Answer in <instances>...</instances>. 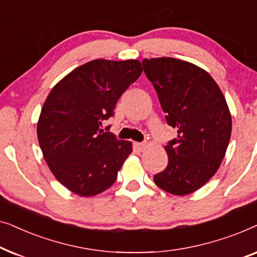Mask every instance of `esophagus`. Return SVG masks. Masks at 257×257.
I'll return each instance as SVG.
<instances>
[{
    "label": "esophagus",
    "instance_id": "34e87169",
    "mask_svg": "<svg viewBox=\"0 0 257 257\" xmlns=\"http://www.w3.org/2000/svg\"><path fill=\"white\" fill-rule=\"evenodd\" d=\"M135 146L138 149L139 151H144L146 149V144L145 143H135Z\"/></svg>",
    "mask_w": 257,
    "mask_h": 257
}]
</instances>
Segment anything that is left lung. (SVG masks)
<instances>
[{
	"mask_svg": "<svg viewBox=\"0 0 257 257\" xmlns=\"http://www.w3.org/2000/svg\"><path fill=\"white\" fill-rule=\"evenodd\" d=\"M143 66L167 124L178 130L177 138L165 146L167 167L153 180L171 194H191L216 173L226 154L231 133L226 98L212 76L192 63L144 58Z\"/></svg>",
	"mask_w": 257,
	"mask_h": 257,
	"instance_id": "1",
	"label": "left lung"
}]
</instances>
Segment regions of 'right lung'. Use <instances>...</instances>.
Returning a JSON list of instances; mask_svg holds the SVG:
<instances>
[{
	"mask_svg": "<svg viewBox=\"0 0 257 257\" xmlns=\"http://www.w3.org/2000/svg\"><path fill=\"white\" fill-rule=\"evenodd\" d=\"M137 59H94L56 84L37 122L44 160L61 184L80 196L106 191L132 152V144L103 132L101 121L142 75Z\"/></svg>",
	"mask_w": 257,
	"mask_h": 257,
	"instance_id": "1",
	"label": "right lung"
}]
</instances>
